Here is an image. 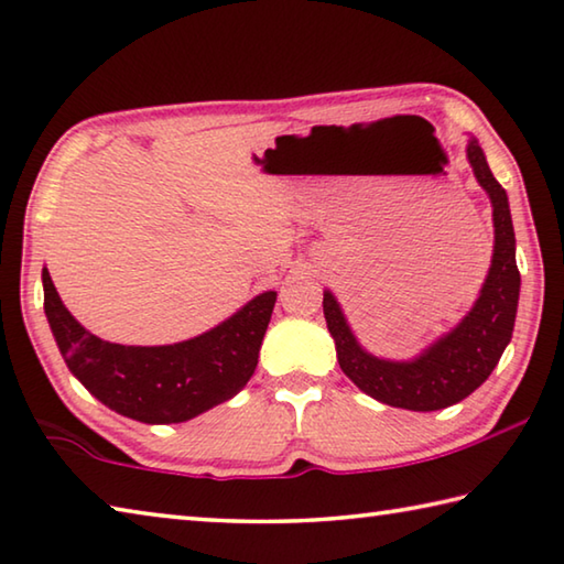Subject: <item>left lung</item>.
I'll return each mask as SVG.
<instances>
[{
  "instance_id": "8db88e82",
  "label": "left lung",
  "mask_w": 564,
  "mask_h": 564,
  "mask_svg": "<svg viewBox=\"0 0 564 564\" xmlns=\"http://www.w3.org/2000/svg\"><path fill=\"white\" fill-rule=\"evenodd\" d=\"M468 160L480 187L494 202L496 247L488 279L480 299L456 330L442 337L412 362H389L367 355L347 327L333 293L323 295L327 330L335 337L337 362L343 372L389 406L436 412L466 399L494 372L506 345L510 343L518 313L520 271L516 263V231L510 219L508 194L490 172L484 150L476 140L468 142Z\"/></svg>"
}]
</instances>
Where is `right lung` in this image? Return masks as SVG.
I'll list each match as a JSON object with an SVG mask.
<instances>
[{"label": "right lung", "mask_w": 564, "mask_h": 564, "mask_svg": "<svg viewBox=\"0 0 564 564\" xmlns=\"http://www.w3.org/2000/svg\"><path fill=\"white\" fill-rule=\"evenodd\" d=\"M44 279V311L68 370L118 414L145 424H177L227 402L251 380L275 293L265 291L194 340L132 347L106 343L70 315Z\"/></svg>", "instance_id": "obj_1"}]
</instances>
